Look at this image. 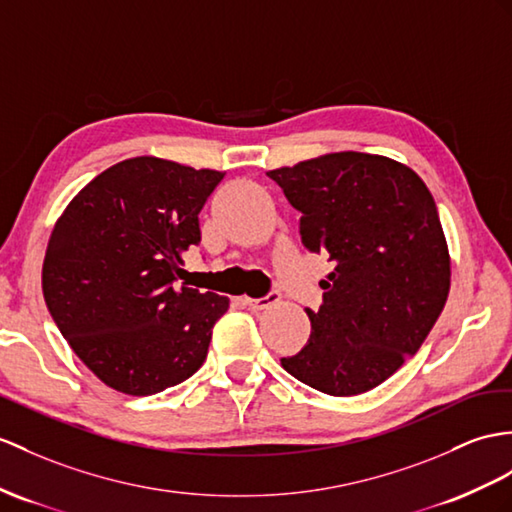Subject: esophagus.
<instances>
[{
    "instance_id": "1",
    "label": "esophagus",
    "mask_w": 512,
    "mask_h": 512,
    "mask_svg": "<svg viewBox=\"0 0 512 512\" xmlns=\"http://www.w3.org/2000/svg\"><path fill=\"white\" fill-rule=\"evenodd\" d=\"M280 299V293L278 291H269L265 297H256V299H252V297H245V304L252 308V310H265V308H269L271 304H276Z\"/></svg>"
}]
</instances>
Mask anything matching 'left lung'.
<instances>
[{
  "label": "left lung",
  "instance_id": "obj_1",
  "mask_svg": "<svg viewBox=\"0 0 512 512\" xmlns=\"http://www.w3.org/2000/svg\"><path fill=\"white\" fill-rule=\"evenodd\" d=\"M297 210L302 243L334 265L310 339L282 358L334 397L376 389L417 354L450 293V254L428 186L400 162L330 154L269 171Z\"/></svg>",
  "mask_w": 512,
  "mask_h": 512
}]
</instances>
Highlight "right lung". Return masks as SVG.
<instances>
[{
  "label": "right lung",
  "mask_w": 512,
  "mask_h": 512,
  "mask_svg": "<svg viewBox=\"0 0 512 512\" xmlns=\"http://www.w3.org/2000/svg\"><path fill=\"white\" fill-rule=\"evenodd\" d=\"M226 173L141 156L84 186L56 221L43 295L71 350L110 389L154 395L204 365L228 297L180 278L199 210Z\"/></svg>",
  "instance_id": "obj_1"
}]
</instances>
